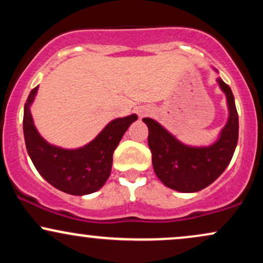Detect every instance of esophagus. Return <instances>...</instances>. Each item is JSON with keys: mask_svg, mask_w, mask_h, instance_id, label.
<instances>
[{"mask_svg": "<svg viewBox=\"0 0 263 263\" xmlns=\"http://www.w3.org/2000/svg\"><path fill=\"white\" fill-rule=\"evenodd\" d=\"M149 112H151V108L148 106H140V107H137V114H138V116H140V117L146 116V115L149 114Z\"/></svg>", "mask_w": 263, "mask_h": 263, "instance_id": "34e87169", "label": "esophagus"}]
</instances>
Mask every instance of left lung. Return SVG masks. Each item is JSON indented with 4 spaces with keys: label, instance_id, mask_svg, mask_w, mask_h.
I'll use <instances>...</instances> for the list:
<instances>
[{
    "label": "left lung",
    "instance_id": "left-lung-1",
    "mask_svg": "<svg viewBox=\"0 0 263 263\" xmlns=\"http://www.w3.org/2000/svg\"><path fill=\"white\" fill-rule=\"evenodd\" d=\"M216 71V70H215ZM226 96L229 119L210 146H188L177 140L161 123L149 117L142 121L148 127V146L156 176L168 188L195 193L215 182L234 156L238 140V116L230 86L216 79Z\"/></svg>",
    "mask_w": 263,
    "mask_h": 263
}]
</instances>
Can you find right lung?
<instances>
[{"instance_id":"right-lung-1","label":"right lung","mask_w":263,"mask_h":263,"mask_svg":"<svg viewBox=\"0 0 263 263\" xmlns=\"http://www.w3.org/2000/svg\"><path fill=\"white\" fill-rule=\"evenodd\" d=\"M37 91L38 86L29 92L23 114L27 152L35 170L54 188L68 194L86 195L99 190L110 177L115 149L129 125L137 120V115L112 120L84 147L62 148L48 143L35 128L31 105Z\"/></svg>"}]
</instances>
